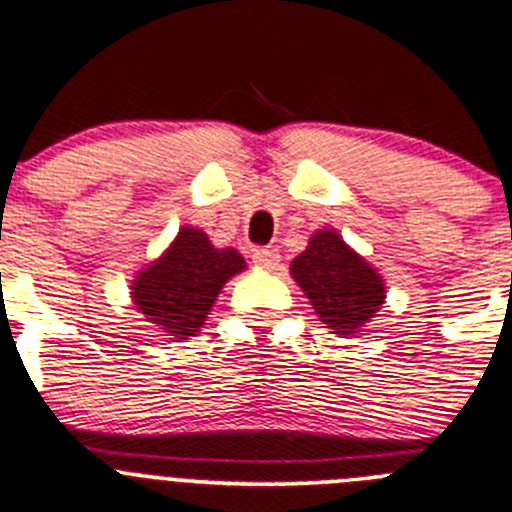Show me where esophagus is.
<instances>
[{
	"mask_svg": "<svg viewBox=\"0 0 512 512\" xmlns=\"http://www.w3.org/2000/svg\"><path fill=\"white\" fill-rule=\"evenodd\" d=\"M251 259L253 264L264 271H274L276 266H279V253H276L274 248H253Z\"/></svg>",
	"mask_w": 512,
	"mask_h": 512,
	"instance_id": "1",
	"label": "esophagus"
}]
</instances>
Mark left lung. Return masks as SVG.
<instances>
[{"instance_id": "obj_1", "label": "left lung", "mask_w": 512, "mask_h": 512, "mask_svg": "<svg viewBox=\"0 0 512 512\" xmlns=\"http://www.w3.org/2000/svg\"><path fill=\"white\" fill-rule=\"evenodd\" d=\"M291 276L332 334L359 332L384 304V281L332 228L316 231Z\"/></svg>"}]
</instances>
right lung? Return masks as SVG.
Segmentation results:
<instances>
[{"instance_id": "add662e5", "label": "right lung", "mask_w": 512, "mask_h": 512, "mask_svg": "<svg viewBox=\"0 0 512 512\" xmlns=\"http://www.w3.org/2000/svg\"><path fill=\"white\" fill-rule=\"evenodd\" d=\"M243 269L246 261L236 248H213L206 233L183 226L168 251L135 276L130 294L145 321L168 337L186 339L206 324L223 284Z\"/></svg>"}]
</instances>
